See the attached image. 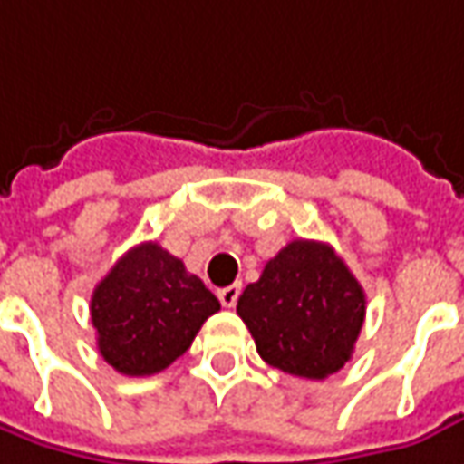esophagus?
<instances>
[{
  "label": "esophagus",
  "instance_id": "esophagus-1",
  "mask_svg": "<svg viewBox=\"0 0 464 464\" xmlns=\"http://www.w3.org/2000/svg\"><path fill=\"white\" fill-rule=\"evenodd\" d=\"M238 295H241V285H231V286H223L218 289V299L223 307H236V302H238Z\"/></svg>",
  "mask_w": 464,
  "mask_h": 464
}]
</instances>
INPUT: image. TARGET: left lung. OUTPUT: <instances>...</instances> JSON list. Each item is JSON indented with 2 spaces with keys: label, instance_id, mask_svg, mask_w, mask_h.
<instances>
[{
  "label": "left lung",
  "instance_id": "1",
  "mask_svg": "<svg viewBox=\"0 0 464 464\" xmlns=\"http://www.w3.org/2000/svg\"><path fill=\"white\" fill-rule=\"evenodd\" d=\"M236 312L266 363L323 381L351 361L365 295L333 246L297 238L266 261Z\"/></svg>",
  "mask_w": 464,
  "mask_h": 464
}]
</instances>
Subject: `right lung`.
I'll list each match as a JSON object with an SVG mask.
<instances>
[{
  "label": "right lung",
  "mask_w": 464,
  "mask_h": 464,
  "mask_svg": "<svg viewBox=\"0 0 464 464\" xmlns=\"http://www.w3.org/2000/svg\"><path fill=\"white\" fill-rule=\"evenodd\" d=\"M218 310L216 295L154 241L126 251L91 297L99 353L124 376L165 371Z\"/></svg>",
  "instance_id": "right-lung-1"
}]
</instances>
